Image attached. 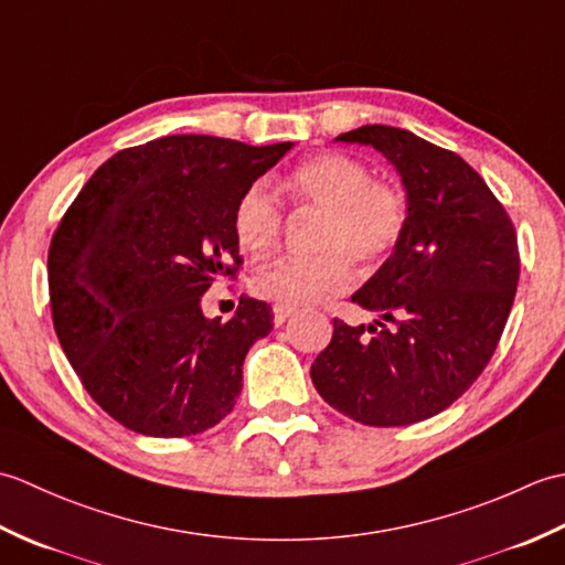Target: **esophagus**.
Listing matches in <instances>:
<instances>
[{
  "label": "esophagus",
  "mask_w": 565,
  "mask_h": 565,
  "mask_svg": "<svg viewBox=\"0 0 565 565\" xmlns=\"http://www.w3.org/2000/svg\"><path fill=\"white\" fill-rule=\"evenodd\" d=\"M271 313H274V326H284L286 320H289L294 313H296V308H291V306H281V303H276L274 308H271Z\"/></svg>",
  "instance_id": "obj_1"
}]
</instances>
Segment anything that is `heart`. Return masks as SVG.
I'll return each instance as SVG.
<instances>
[{
    "instance_id": "b5f03b06",
    "label": "heart",
    "mask_w": 565,
    "mask_h": 565,
    "mask_svg": "<svg viewBox=\"0 0 565 565\" xmlns=\"http://www.w3.org/2000/svg\"><path fill=\"white\" fill-rule=\"evenodd\" d=\"M294 206L318 213L313 257H281L252 274L249 291L264 301L303 306L352 286V259L376 264L393 255L411 223L407 191L391 179L371 177V167L342 152H322L298 162L281 179ZM237 245L252 257L267 255L284 233V209L274 191L249 184L233 211Z\"/></svg>"
}]
</instances>
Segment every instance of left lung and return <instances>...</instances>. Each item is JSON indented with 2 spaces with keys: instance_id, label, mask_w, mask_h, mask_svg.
I'll use <instances>...</instances> for the list:
<instances>
[{
  "instance_id": "left-lung-1",
  "label": "left lung",
  "mask_w": 565,
  "mask_h": 565,
  "mask_svg": "<svg viewBox=\"0 0 565 565\" xmlns=\"http://www.w3.org/2000/svg\"><path fill=\"white\" fill-rule=\"evenodd\" d=\"M376 148L411 199L405 237L352 296L381 316L332 340L310 366L322 401L371 427L427 419L483 374L520 281L518 233L483 177L451 150L391 126L338 136Z\"/></svg>"
}]
</instances>
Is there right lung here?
<instances>
[{
	"instance_id": "right-lung-1",
	"label": "right lung",
	"mask_w": 565,
	"mask_h": 565,
	"mask_svg": "<svg viewBox=\"0 0 565 565\" xmlns=\"http://www.w3.org/2000/svg\"><path fill=\"white\" fill-rule=\"evenodd\" d=\"M291 146L164 136L118 150L70 203L47 249L53 326L118 425L191 437L233 411L274 316L243 298L227 322L209 320L201 296L237 276L235 203Z\"/></svg>"
}]
</instances>
